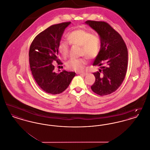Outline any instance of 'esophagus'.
<instances>
[{
    "mask_svg": "<svg viewBox=\"0 0 150 150\" xmlns=\"http://www.w3.org/2000/svg\"><path fill=\"white\" fill-rule=\"evenodd\" d=\"M79 75H83V76H86L87 75V72H78V73Z\"/></svg>",
    "mask_w": 150,
    "mask_h": 150,
    "instance_id": "34e87169",
    "label": "esophagus"
}]
</instances>
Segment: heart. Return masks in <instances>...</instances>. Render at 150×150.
<instances>
[{
    "instance_id": "obj_1",
    "label": "heart",
    "mask_w": 150,
    "mask_h": 150,
    "mask_svg": "<svg viewBox=\"0 0 150 150\" xmlns=\"http://www.w3.org/2000/svg\"><path fill=\"white\" fill-rule=\"evenodd\" d=\"M68 41L70 44L80 46V55H85L92 59L97 57L101 48V41L98 36L83 29L72 31L67 35ZM69 44L64 40L59 41L58 50L63 56L66 57L69 53ZM86 63L85 57L71 58L66 62V67L72 71H80L83 70Z\"/></svg>"
}]
</instances>
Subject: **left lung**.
<instances>
[{"instance_id": "8db88e82", "label": "left lung", "mask_w": 150, "mask_h": 150, "mask_svg": "<svg viewBox=\"0 0 150 150\" xmlns=\"http://www.w3.org/2000/svg\"><path fill=\"white\" fill-rule=\"evenodd\" d=\"M85 23L97 33L101 41L100 50L93 64L100 66V69L93 73L96 80L91 89L100 96L110 94L118 89L125 78L127 47L121 35L106 22L86 21Z\"/></svg>"}]
</instances>
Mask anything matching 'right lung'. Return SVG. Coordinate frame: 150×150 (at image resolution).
<instances>
[{"instance_id":"obj_1","label":"right lung","mask_w":150,"mask_h":150,"mask_svg":"<svg viewBox=\"0 0 150 150\" xmlns=\"http://www.w3.org/2000/svg\"><path fill=\"white\" fill-rule=\"evenodd\" d=\"M70 23L68 22L50 26L36 36L30 45L31 71L38 85L47 93L57 94L63 92L75 76L74 72H54V62L61 64L58 57V45L64 30Z\"/></svg>"}]
</instances>
